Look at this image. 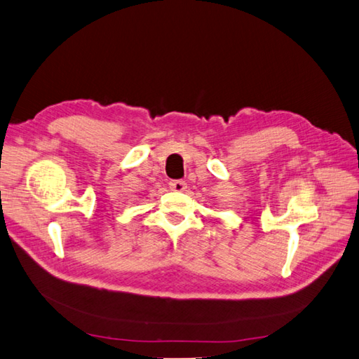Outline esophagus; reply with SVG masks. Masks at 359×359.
I'll return each instance as SVG.
<instances>
[{"mask_svg":"<svg viewBox=\"0 0 359 359\" xmlns=\"http://www.w3.org/2000/svg\"><path fill=\"white\" fill-rule=\"evenodd\" d=\"M170 188H171L172 191L182 192V191L187 189V183H185V180H171V182H170Z\"/></svg>","mask_w":359,"mask_h":359,"instance_id":"34e87169","label":"esophagus"}]
</instances>
